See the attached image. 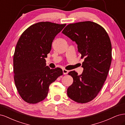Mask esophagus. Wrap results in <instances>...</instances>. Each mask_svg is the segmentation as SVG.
<instances>
[{
	"instance_id": "1",
	"label": "esophagus",
	"mask_w": 125,
	"mask_h": 125,
	"mask_svg": "<svg viewBox=\"0 0 125 125\" xmlns=\"http://www.w3.org/2000/svg\"><path fill=\"white\" fill-rule=\"evenodd\" d=\"M62 71H63V73L64 74H67L68 73H69V71L67 70H66V69H63Z\"/></svg>"
}]
</instances>
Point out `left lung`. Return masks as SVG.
I'll use <instances>...</instances> for the list:
<instances>
[{
    "label": "left lung",
    "instance_id": "left-lung-1",
    "mask_svg": "<svg viewBox=\"0 0 125 125\" xmlns=\"http://www.w3.org/2000/svg\"><path fill=\"white\" fill-rule=\"evenodd\" d=\"M62 33L75 42L81 58H85L81 75L75 71L68 73L73 81L67 95L78 103H88L97 96L106 79L112 62L110 39L102 26L91 21L69 24Z\"/></svg>",
    "mask_w": 125,
    "mask_h": 125
}]
</instances>
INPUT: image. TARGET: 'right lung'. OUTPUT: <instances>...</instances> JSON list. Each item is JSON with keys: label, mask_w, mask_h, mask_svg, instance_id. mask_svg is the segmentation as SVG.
Masks as SVG:
<instances>
[{"label": "right lung", "mask_w": 125, "mask_h": 125, "mask_svg": "<svg viewBox=\"0 0 125 125\" xmlns=\"http://www.w3.org/2000/svg\"><path fill=\"white\" fill-rule=\"evenodd\" d=\"M66 25L39 22L26 29L18 41L13 55L14 80L20 96L28 103L44 100L50 84L63 74L61 68L46 66L45 58Z\"/></svg>", "instance_id": "1"}]
</instances>
